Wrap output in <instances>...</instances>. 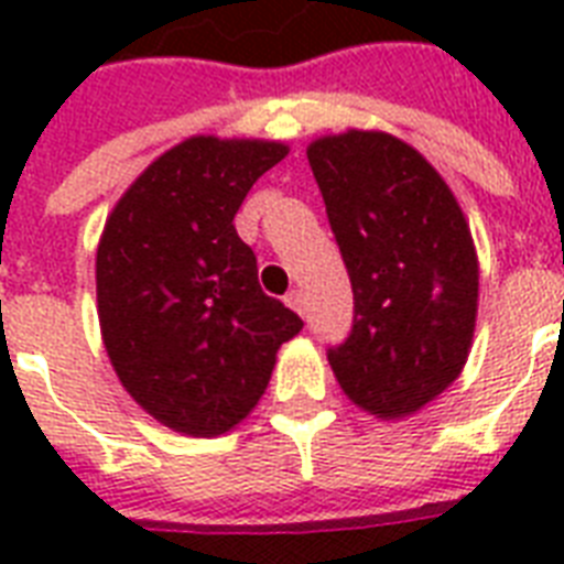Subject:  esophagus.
Instances as JSON below:
<instances>
[{
	"label": "esophagus",
	"mask_w": 564,
	"mask_h": 564,
	"mask_svg": "<svg viewBox=\"0 0 564 564\" xmlns=\"http://www.w3.org/2000/svg\"><path fill=\"white\" fill-rule=\"evenodd\" d=\"M286 304H290L299 316H307V295L301 290H290L286 292Z\"/></svg>",
	"instance_id": "1"
}]
</instances>
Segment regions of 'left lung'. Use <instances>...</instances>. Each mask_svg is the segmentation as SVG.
Returning a JSON list of instances; mask_svg holds the SVG:
<instances>
[{
    "mask_svg": "<svg viewBox=\"0 0 564 564\" xmlns=\"http://www.w3.org/2000/svg\"><path fill=\"white\" fill-rule=\"evenodd\" d=\"M307 161L354 290L330 369L377 419L412 415L468 360L480 286L468 221L442 175L392 134L322 137Z\"/></svg>",
    "mask_w": 564,
    "mask_h": 564,
    "instance_id": "left-lung-1",
    "label": "left lung"
}]
</instances>
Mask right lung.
I'll return each instance as SVG.
<instances>
[{
	"instance_id": "add662e5",
	"label": "right lung",
	"mask_w": 564,
	"mask_h": 564,
	"mask_svg": "<svg viewBox=\"0 0 564 564\" xmlns=\"http://www.w3.org/2000/svg\"><path fill=\"white\" fill-rule=\"evenodd\" d=\"M286 152L189 137L108 216L96 251L105 348L126 392L178 433L219 436L246 419L278 348L304 327L260 290L254 251L234 228L248 189Z\"/></svg>"
}]
</instances>
